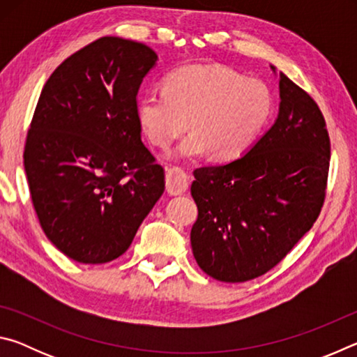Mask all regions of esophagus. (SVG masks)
<instances>
[{
	"label": "esophagus",
	"mask_w": 357,
	"mask_h": 357,
	"mask_svg": "<svg viewBox=\"0 0 357 357\" xmlns=\"http://www.w3.org/2000/svg\"><path fill=\"white\" fill-rule=\"evenodd\" d=\"M189 187V174L181 167H170L167 170V190L170 195H181Z\"/></svg>",
	"instance_id": "1"
}]
</instances>
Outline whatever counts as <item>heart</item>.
Instances as JSON below:
<instances>
[{
    "mask_svg": "<svg viewBox=\"0 0 357 357\" xmlns=\"http://www.w3.org/2000/svg\"><path fill=\"white\" fill-rule=\"evenodd\" d=\"M269 88L257 78L220 64H192L173 70L164 91H148L137 102L138 124L148 140L168 148L190 129L193 134L173 151L193 159L208 151L214 160L243 154L273 114Z\"/></svg>",
    "mask_w": 357,
    "mask_h": 357,
    "instance_id": "obj_1",
    "label": "heart"
}]
</instances>
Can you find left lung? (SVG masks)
<instances>
[{
    "label": "left lung",
    "mask_w": 357,
    "mask_h": 357,
    "mask_svg": "<svg viewBox=\"0 0 357 357\" xmlns=\"http://www.w3.org/2000/svg\"><path fill=\"white\" fill-rule=\"evenodd\" d=\"M279 89V116L244 155L193 172L198 217L192 252L215 280L238 283L266 274L321 213L331 160L324 116L282 72Z\"/></svg>",
    "instance_id": "8db88e82"
}]
</instances>
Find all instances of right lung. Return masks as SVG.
Returning <instances> with one entry per match:
<instances>
[{"instance_id":"add662e5","label":"right lung","mask_w":357,"mask_h":357,"mask_svg":"<svg viewBox=\"0 0 357 357\" xmlns=\"http://www.w3.org/2000/svg\"><path fill=\"white\" fill-rule=\"evenodd\" d=\"M155 63L148 45L105 36L64 59L36 105L23 153L33 206L45 236L78 263L123 255L165 190L137 118Z\"/></svg>"}]
</instances>
